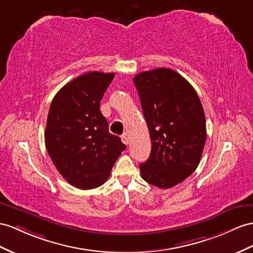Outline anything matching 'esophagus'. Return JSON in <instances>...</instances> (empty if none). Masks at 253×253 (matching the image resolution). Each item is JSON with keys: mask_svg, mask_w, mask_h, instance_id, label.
Segmentation results:
<instances>
[{"mask_svg": "<svg viewBox=\"0 0 253 253\" xmlns=\"http://www.w3.org/2000/svg\"><path fill=\"white\" fill-rule=\"evenodd\" d=\"M121 139H122V142H123V143H124V144H128L129 143V139H128V137H127V134L125 133V134H123L122 135V137H121Z\"/></svg>", "mask_w": 253, "mask_h": 253, "instance_id": "obj_1", "label": "esophagus"}]
</instances>
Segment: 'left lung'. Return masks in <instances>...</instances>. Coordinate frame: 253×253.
<instances>
[{
	"mask_svg": "<svg viewBox=\"0 0 253 253\" xmlns=\"http://www.w3.org/2000/svg\"><path fill=\"white\" fill-rule=\"evenodd\" d=\"M133 83L152 141L141 176L158 188H172L200 164L206 141L202 103L191 84L170 68L143 71Z\"/></svg>",
	"mask_w": 253,
	"mask_h": 253,
	"instance_id": "left-lung-1",
	"label": "left lung"
}]
</instances>
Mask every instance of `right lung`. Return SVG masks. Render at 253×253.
I'll use <instances>...</instances> for the list:
<instances>
[{"label":"right lung","mask_w":253,"mask_h":253,"mask_svg":"<svg viewBox=\"0 0 253 253\" xmlns=\"http://www.w3.org/2000/svg\"><path fill=\"white\" fill-rule=\"evenodd\" d=\"M114 74L90 71L75 78L51 102L44 143L57 171L79 189L101 186L126 145L109 132L100 100Z\"/></svg>","instance_id":"obj_1"}]
</instances>
